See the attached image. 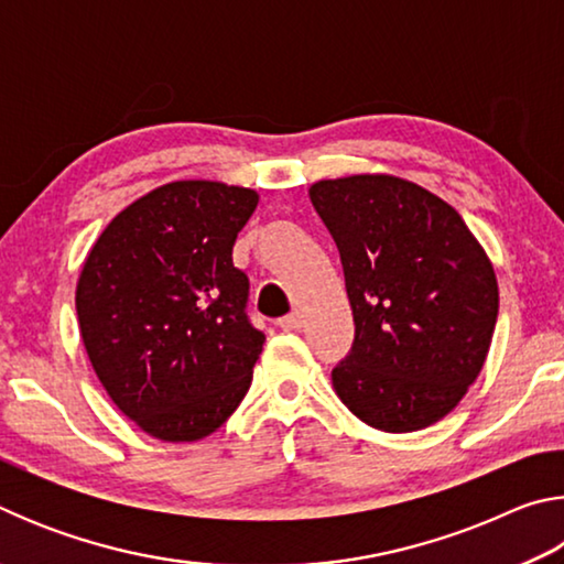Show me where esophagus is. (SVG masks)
<instances>
[{
    "label": "esophagus",
    "mask_w": 564,
    "mask_h": 564,
    "mask_svg": "<svg viewBox=\"0 0 564 564\" xmlns=\"http://www.w3.org/2000/svg\"><path fill=\"white\" fill-rule=\"evenodd\" d=\"M301 323H303V321H301V313L293 311V313H289V316L279 318V328H281V330H299Z\"/></svg>",
    "instance_id": "obj_1"
}]
</instances>
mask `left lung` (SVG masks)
<instances>
[{"label": "left lung", "instance_id": "1", "mask_svg": "<svg viewBox=\"0 0 564 564\" xmlns=\"http://www.w3.org/2000/svg\"><path fill=\"white\" fill-rule=\"evenodd\" d=\"M311 204L338 246L356 323L333 388L386 433L437 423L480 376L498 321V279L451 204L386 174L326 178Z\"/></svg>", "mask_w": 564, "mask_h": 564}]
</instances>
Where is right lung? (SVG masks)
I'll list each match as a JSON object with an SVG mask.
<instances>
[{"instance_id":"obj_1","label":"right lung","mask_w":564,"mask_h":564,"mask_svg":"<svg viewBox=\"0 0 564 564\" xmlns=\"http://www.w3.org/2000/svg\"><path fill=\"white\" fill-rule=\"evenodd\" d=\"M256 206L251 188L174 181L113 216L84 261L76 316L94 373L159 441L212 435L251 388L265 336L231 253Z\"/></svg>"}]
</instances>
